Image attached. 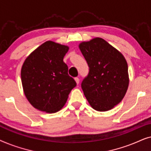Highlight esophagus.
Returning a JSON list of instances; mask_svg holds the SVG:
<instances>
[{
  "mask_svg": "<svg viewBox=\"0 0 151 151\" xmlns=\"http://www.w3.org/2000/svg\"><path fill=\"white\" fill-rule=\"evenodd\" d=\"M75 80H76V83H77V84H79V82H80V80H79V78H75Z\"/></svg>",
  "mask_w": 151,
  "mask_h": 151,
  "instance_id": "esophagus-1",
  "label": "esophagus"
}]
</instances>
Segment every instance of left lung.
<instances>
[{"label":"left lung","mask_w":151,"mask_h":151,"mask_svg":"<svg viewBox=\"0 0 151 151\" xmlns=\"http://www.w3.org/2000/svg\"><path fill=\"white\" fill-rule=\"evenodd\" d=\"M79 47L89 67L81 84L84 96L95 110H110L127 93L129 82L127 61L102 38L83 42Z\"/></svg>","instance_id":"1"}]
</instances>
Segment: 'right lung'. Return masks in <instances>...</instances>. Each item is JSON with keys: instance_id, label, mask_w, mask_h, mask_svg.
I'll return each instance as SVG.
<instances>
[{"instance_id": "1", "label": "right lung", "mask_w": 151, "mask_h": 151, "mask_svg": "<svg viewBox=\"0 0 151 151\" xmlns=\"http://www.w3.org/2000/svg\"><path fill=\"white\" fill-rule=\"evenodd\" d=\"M69 47L47 41L24 62L21 69L22 87L34 108L53 113L60 110L71 91L76 86L68 74L63 58Z\"/></svg>"}]
</instances>
